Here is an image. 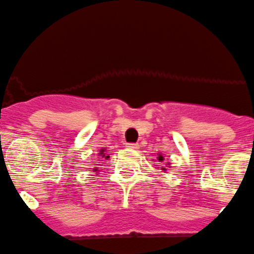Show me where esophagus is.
Masks as SVG:
<instances>
[{
	"instance_id": "esophagus-1",
	"label": "esophagus",
	"mask_w": 254,
	"mask_h": 254,
	"mask_svg": "<svg viewBox=\"0 0 254 254\" xmlns=\"http://www.w3.org/2000/svg\"><path fill=\"white\" fill-rule=\"evenodd\" d=\"M127 149H131V150H138L139 145H138V144L131 143V144H127Z\"/></svg>"
}]
</instances>
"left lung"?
<instances>
[{
  "mask_svg": "<svg viewBox=\"0 0 254 254\" xmlns=\"http://www.w3.org/2000/svg\"><path fill=\"white\" fill-rule=\"evenodd\" d=\"M156 159L159 160V163H163L164 162V156H163V154H159L158 153V156H156ZM156 168H160V170H162V172H168V168H170V163H163L162 165H156Z\"/></svg>",
  "mask_w": 254,
  "mask_h": 254,
  "instance_id": "obj_1",
  "label": "left lung"
}]
</instances>
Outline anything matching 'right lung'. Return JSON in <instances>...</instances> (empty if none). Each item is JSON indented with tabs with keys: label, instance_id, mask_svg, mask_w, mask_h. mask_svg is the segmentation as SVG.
Returning a JSON list of instances; mask_svg holds the SVG:
<instances>
[{
	"label": "right lung",
	"instance_id": "right-lung-1",
	"mask_svg": "<svg viewBox=\"0 0 254 254\" xmlns=\"http://www.w3.org/2000/svg\"><path fill=\"white\" fill-rule=\"evenodd\" d=\"M99 155H101L103 158H105V159H108V158H109V154H106V149L105 148L100 149V153H99ZM96 170H98V168H94V172H96Z\"/></svg>",
	"mask_w": 254,
	"mask_h": 254
}]
</instances>
